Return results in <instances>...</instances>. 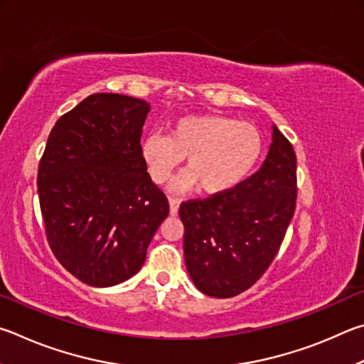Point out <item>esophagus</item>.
Returning <instances> with one entry per match:
<instances>
[{"instance_id": "34e87169", "label": "esophagus", "mask_w": 364, "mask_h": 364, "mask_svg": "<svg viewBox=\"0 0 364 364\" xmlns=\"http://www.w3.org/2000/svg\"><path fill=\"white\" fill-rule=\"evenodd\" d=\"M178 205H181V201L177 198H169V213L171 215H176L178 213Z\"/></svg>"}]
</instances>
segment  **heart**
I'll use <instances>...</instances> for the list:
<instances>
[{"instance_id": "heart-1", "label": "heart", "mask_w": 364, "mask_h": 364, "mask_svg": "<svg viewBox=\"0 0 364 364\" xmlns=\"http://www.w3.org/2000/svg\"><path fill=\"white\" fill-rule=\"evenodd\" d=\"M264 137L256 126L224 114H193L171 124L169 136L150 134L140 144V156L156 183L168 181L183 158L187 172L172 190L187 193L201 187L218 196L240 187L256 169Z\"/></svg>"}]
</instances>
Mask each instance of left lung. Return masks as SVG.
Wrapping results in <instances>:
<instances>
[{"label": "left lung", "mask_w": 364, "mask_h": 364, "mask_svg": "<svg viewBox=\"0 0 364 364\" xmlns=\"http://www.w3.org/2000/svg\"><path fill=\"white\" fill-rule=\"evenodd\" d=\"M296 169L294 149L273 126L269 155L256 174L228 193L182 203L183 256L203 294L238 296L269 269L294 215Z\"/></svg>", "instance_id": "1"}]
</instances>
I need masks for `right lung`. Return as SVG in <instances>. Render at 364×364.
Returning <instances> with one entry per match:
<instances>
[{
    "mask_svg": "<svg viewBox=\"0 0 364 364\" xmlns=\"http://www.w3.org/2000/svg\"><path fill=\"white\" fill-rule=\"evenodd\" d=\"M150 105L92 94L62 114L38 168L48 243L80 282L108 288L136 275L168 218L166 195L140 156Z\"/></svg>",
    "mask_w": 364,
    "mask_h": 364,
    "instance_id": "add662e5",
    "label": "right lung"
}]
</instances>
